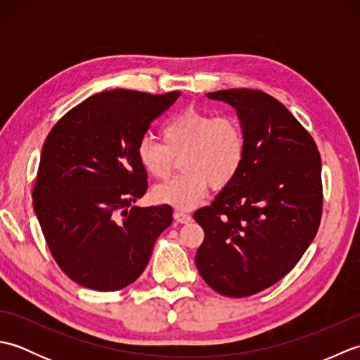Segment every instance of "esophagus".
I'll return each mask as SVG.
<instances>
[{"label":"esophagus","instance_id":"34e87169","mask_svg":"<svg viewBox=\"0 0 360 360\" xmlns=\"http://www.w3.org/2000/svg\"><path fill=\"white\" fill-rule=\"evenodd\" d=\"M173 218L181 224H188V223H192V219H193L192 215H188V213H186V212H179V210H176L173 213Z\"/></svg>","mask_w":360,"mask_h":360}]
</instances>
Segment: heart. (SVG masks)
I'll return each instance as SVG.
<instances>
[{"instance_id":"heart-1","label":"heart","mask_w":360,"mask_h":360,"mask_svg":"<svg viewBox=\"0 0 360 360\" xmlns=\"http://www.w3.org/2000/svg\"><path fill=\"white\" fill-rule=\"evenodd\" d=\"M164 143L145 136L136 147L142 170L151 178L170 174L174 158H181L178 178L153 188L151 198L159 204L188 210L196 207L213 187H224L240 173L246 137L240 122L231 116L187 108L162 127Z\"/></svg>"}]
</instances>
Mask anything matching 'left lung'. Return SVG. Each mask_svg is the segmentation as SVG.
Instances as JSON below:
<instances>
[{
	"instance_id": "left-lung-1",
	"label": "left lung",
	"mask_w": 360,
	"mask_h": 360,
	"mask_svg": "<svg viewBox=\"0 0 360 360\" xmlns=\"http://www.w3.org/2000/svg\"><path fill=\"white\" fill-rule=\"evenodd\" d=\"M231 105L246 137L236 178L193 218L204 229L195 262L218 294L248 297L275 285L314 240L322 218V160L286 106L254 89L205 94Z\"/></svg>"
}]
</instances>
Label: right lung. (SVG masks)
<instances>
[{
	"mask_svg": "<svg viewBox=\"0 0 360 360\" xmlns=\"http://www.w3.org/2000/svg\"><path fill=\"white\" fill-rule=\"evenodd\" d=\"M179 96L103 91L68 111L46 137L34 210L53 259L80 286L131 285L172 224L170 205H133L147 190L136 147Z\"/></svg>",
	"mask_w": 360,
	"mask_h": 360,
	"instance_id": "1",
	"label": "right lung"
}]
</instances>
